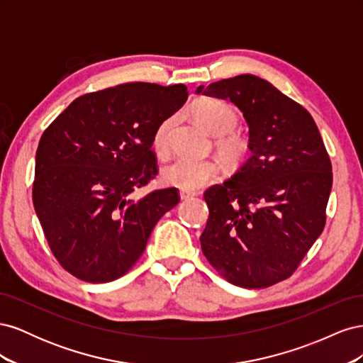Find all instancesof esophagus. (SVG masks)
<instances>
[{
    "mask_svg": "<svg viewBox=\"0 0 363 363\" xmlns=\"http://www.w3.org/2000/svg\"><path fill=\"white\" fill-rule=\"evenodd\" d=\"M196 195V192H192V191H180V199L182 200H189V199H194V196Z\"/></svg>",
    "mask_w": 363,
    "mask_h": 363,
    "instance_id": "34e87169",
    "label": "esophagus"
}]
</instances>
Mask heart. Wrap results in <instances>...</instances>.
Returning a JSON list of instances; mask_svg holds the SVG:
<instances>
[{"label":"heart","mask_w":363,"mask_h":363,"mask_svg":"<svg viewBox=\"0 0 363 363\" xmlns=\"http://www.w3.org/2000/svg\"><path fill=\"white\" fill-rule=\"evenodd\" d=\"M194 116L207 131L216 135V150L225 162L236 164L250 156L251 145L248 138L239 131H232L239 121L232 106L215 98H206L194 107ZM171 128L172 118H167L159 123L151 136V148L159 157L168 155ZM218 174L219 163L215 159L177 157L162 169V180L174 188L195 191L216 179Z\"/></svg>","instance_id":"b5f03b06"}]
</instances>
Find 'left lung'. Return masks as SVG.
<instances>
[{"label": "left lung", "instance_id": "8db88e82", "mask_svg": "<svg viewBox=\"0 0 363 363\" xmlns=\"http://www.w3.org/2000/svg\"><path fill=\"white\" fill-rule=\"evenodd\" d=\"M196 92L228 98L250 127L251 157L204 192L208 263L240 288L289 279L323 233L332 162L313 118L267 80L242 74Z\"/></svg>", "mask_w": 363, "mask_h": 363}]
</instances>
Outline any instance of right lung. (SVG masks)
<instances>
[{"label": "right lung", "mask_w": 363, "mask_h": 363, "mask_svg": "<svg viewBox=\"0 0 363 363\" xmlns=\"http://www.w3.org/2000/svg\"><path fill=\"white\" fill-rule=\"evenodd\" d=\"M188 95L184 84H118L79 96L43 131L33 204L52 256L74 277H123L159 219L179 204L175 188L140 200L131 194L156 179L151 136Z\"/></svg>", "instance_id": "obj_1"}]
</instances>
